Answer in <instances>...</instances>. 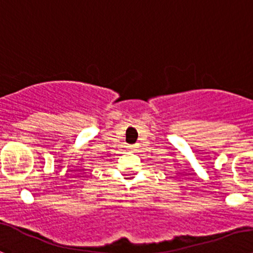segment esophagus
Wrapping results in <instances>:
<instances>
[{"mask_svg":"<svg viewBox=\"0 0 253 253\" xmlns=\"http://www.w3.org/2000/svg\"><path fill=\"white\" fill-rule=\"evenodd\" d=\"M127 149H128L129 152H134L137 151V146L136 144H129V146H127Z\"/></svg>","mask_w":253,"mask_h":253,"instance_id":"34e87169","label":"esophagus"}]
</instances>
